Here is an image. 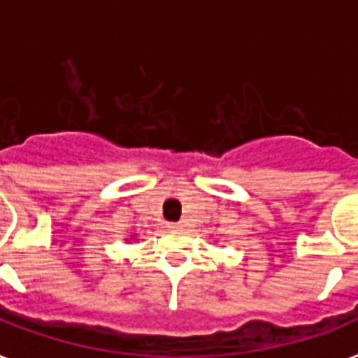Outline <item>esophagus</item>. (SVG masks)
Instances as JSON below:
<instances>
[{
	"label": "esophagus",
	"instance_id": "obj_1",
	"mask_svg": "<svg viewBox=\"0 0 358 358\" xmlns=\"http://www.w3.org/2000/svg\"><path fill=\"white\" fill-rule=\"evenodd\" d=\"M167 227L171 230H180V229H184V223H169Z\"/></svg>",
	"mask_w": 358,
	"mask_h": 358
}]
</instances>
